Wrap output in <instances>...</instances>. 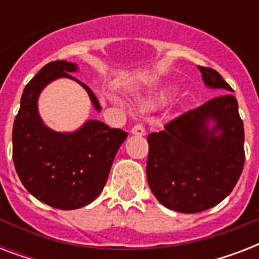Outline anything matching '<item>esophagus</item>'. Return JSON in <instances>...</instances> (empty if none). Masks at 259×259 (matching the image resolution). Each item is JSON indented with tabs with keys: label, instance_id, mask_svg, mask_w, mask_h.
Wrapping results in <instances>:
<instances>
[{
	"label": "esophagus",
	"instance_id": "1",
	"mask_svg": "<svg viewBox=\"0 0 259 259\" xmlns=\"http://www.w3.org/2000/svg\"><path fill=\"white\" fill-rule=\"evenodd\" d=\"M132 134H134V136H140V137L145 136V129H144V126L136 125L133 129H132Z\"/></svg>",
	"mask_w": 259,
	"mask_h": 259
}]
</instances>
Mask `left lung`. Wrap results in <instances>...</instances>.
Listing matches in <instances>:
<instances>
[{"label":"left lung","instance_id":"1","mask_svg":"<svg viewBox=\"0 0 259 259\" xmlns=\"http://www.w3.org/2000/svg\"><path fill=\"white\" fill-rule=\"evenodd\" d=\"M211 90L229 91L148 136L146 177L166 208L201 212L219 204L237 184L245 164V132L233 89L219 72L197 67Z\"/></svg>","mask_w":259,"mask_h":259}]
</instances>
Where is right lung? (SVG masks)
I'll use <instances>...</instances> for the list:
<instances>
[{
	"instance_id": "add662e5",
	"label": "right lung",
	"mask_w": 259,
	"mask_h": 259,
	"mask_svg": "<svg viewBox=\"0 0 259 259\" xmlns=\"http://www.w3.org/2000/svg\"><path fill=\"white\" fill-rule=\"evenodd\" d=\"M76 63H48L24 89L13 125V161L26 191L59 209H76L95 200L127 133L97 119H87L74 132H56L38 113V98L50 83L71 79L86 90L95 111L101 105L89 86L74 78Z\"/></svg>"
}]
</instances>
